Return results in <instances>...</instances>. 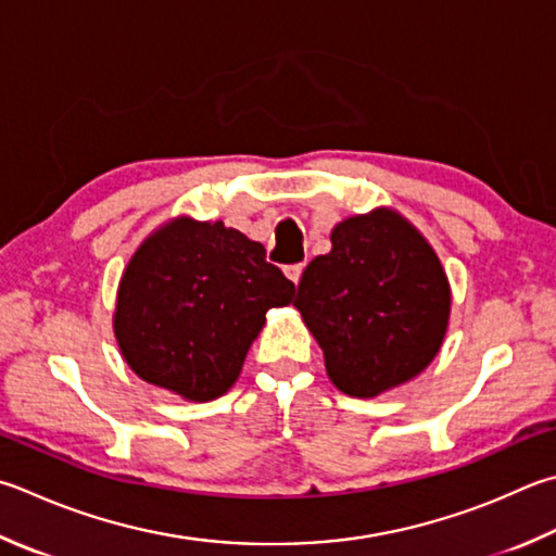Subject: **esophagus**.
I'll use <instances>...</instances> for the list:
<instances>
[{"mask_svg":"<svg viewBox=\"0 0 556 556\" xmlns=\"http://www.w3.org/2000/svg\"><path fill=\"white\" fill-rule=\"evenodd\" d=\"M302 270H305V264H295V266H288L286 268V276L292 280V282H295V286H298V282H300V278H302Z\"/></svg>","mask_w":556,"mask_h":556,"instance_id":"1","label":"esophagus"}]
</instances>
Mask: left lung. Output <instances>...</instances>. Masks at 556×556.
Wrapping results in <instances>:
<instances>
[{
    "instance_id": "left-lung-1",
    "label": "left lung",
    "mask_w": 556,
    "mask_h": 556,
    "mask_svg": "<svg viewBox=\"0 0 556 556\" xmlns=\"http://www.w3.org/2000/svg\"><path fill=\"white\" fill-rule=\"evenodd\" d=\"M295 307L333 387L372 400L431 365L453 292L428 239L382 205L331 229V251L307 264Z\"/></svg>"
}]
</instances>
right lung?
I'll return each mask as SVG.
<instances>
[{
    "instance_id": "right-lung-1",
    "label": "right lung",
    "mask_w": 556,
    "mask_h": 556,
    "mask_svg": "<svg viewBox=\"0 0 556 556\" xmlns=\"http://www.w3.org/2000/svg\"><path fill=\"white\" fill-rule=\"evenodd\" d=\"M295 286L264 244L213 219L179 215L142 239L125 266L113 333L128 368L186 402L229 392L270 307Z\"/></svg>"
}]
</instances>
